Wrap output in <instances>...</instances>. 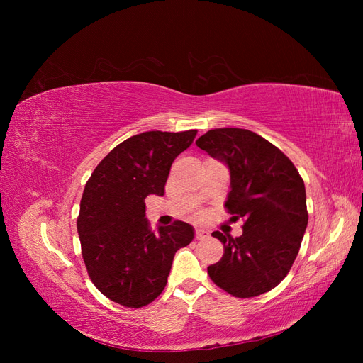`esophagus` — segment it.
<instances>
[{"label":"esophagus","mask_w":363,"mask_h":363,"mask_svg":"<svg viewBox=\"0 0 363 363\" xmlns=\"http://www.w3.org/2000/svg\"><path fill=\"white\" fill-rule=\"evenodd\" d=\"M195 238L196 239H206V238H208V233L206 232L204 228H196L195 230Z\"/></svg>","instance_id":"1"}]
</instances>
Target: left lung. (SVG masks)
Segmentation results:
<instances>
[{
	"instance_id": "left-lung-1",
	"label": "left lung",
	"mask_w": 363,
	"mask_h": 363,
	"mask_svg": "<svg viewBox=\"0 0 363 363\" xmlns=\"http://www.w3.org/2000/svg\"><path fill=\"white\" fill-rule=\"evenodd\" d=\"M196 147L230 172L225 207L244 218L238 238L213 232L224 244L211 279L238 298L257 296L286 277L307 227L306 188L294 163L271 142L245 128L208 130Z\"/></svg>"
}]
</instances>
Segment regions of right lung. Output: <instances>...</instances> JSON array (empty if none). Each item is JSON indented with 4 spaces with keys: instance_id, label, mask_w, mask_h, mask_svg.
Here are the masks:
<instances>
[{
    "instance_id": "1",
    "label": "right lung",
    "mask_w": 363,
    "mask_h": 363,
    "mask_svg": "<svg viewBox=\"0 0 363 363\" xmlns=\"http://www.w3.org/2000/svg\"><path fill=\"white\" fill-rule=\"evenodd\" d=\"M196 130L144 131L121 142L92 172L77 219L83 260L101 294L125 307L147 306L167 286L172 259L195 230L175 221L151 232L145 199L164 194L171 164Z\"/></svg>"
}]
</instances>
